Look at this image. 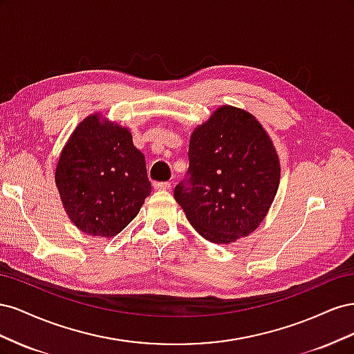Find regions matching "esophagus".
<instances>
[{
	"label": "esophagus",
	"mask_w": 354,
	"mask_h": 354,
	"mask_svg": "<svg viewBox=\"0 0 354 354\" xmlns=\"http://www.w3.org/2000/svg\"><path fill=\"white\" fill-rule=\"evenodd\" d=\"M153 187L158 189V190H169L171 185L168 183V181H155Z\"/></svg>",
	"instance_id": "1"
}]
</instances>
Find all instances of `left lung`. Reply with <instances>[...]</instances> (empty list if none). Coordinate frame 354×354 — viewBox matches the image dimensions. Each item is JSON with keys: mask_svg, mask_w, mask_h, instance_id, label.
<instances>
[{"mask_svg": "<svg viewBox=\"0 0 354 354\" xmlns=\"http://www.w3.org/2000/svg\"><path fill=\"white\" fill-rule=\"evenodd\" d=\"M187 156L174 198L201 236L230 243L259 227L281 178L279 158L261 124L221 106L192 134Z\"/></svg>", "mask_w": 354, "mask_h": 354, "instance_id": "1", "label": "left lung"}]
</instances>
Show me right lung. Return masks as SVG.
I'll use <instances>...</instances> for the list:
<instances>
[{
    "mask_svg": "<svg viewBox=\"0 0 354 354\" xmlns=\"http://www.w3.org/2000/svg\"><path fill=\"white\" fill-rule=\"evenodd\" d=\"M56 185L69 218L90 236L124 230L151 195L145 155L131 133L97 115L71 136L56 168Z\"/></svg>",
    "mask_w": 354,
    "mask_h": 354,
    "instance_id": "1",
    "label": "right lung"
}]
</instances>
